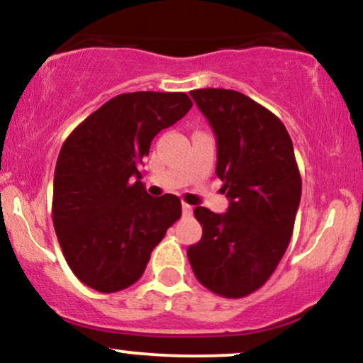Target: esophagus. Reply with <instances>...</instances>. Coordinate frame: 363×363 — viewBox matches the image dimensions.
I'll return each instance as SVG.
<instances>
[{"label": "esophagus", "mask_w": 363, "mask_h": 363, "mask_svg": "<svg viewBox=\"0 0 363 363\" xmlns=\"http://www.w3.org/2000/svg\"><path fill=\"white\" fill-rule=\"evenodd\" d=\"M191 213H193V206H189L187 203H182V215L189 216Z\"/></svg>", "instance_id": "34e87169"}]
</instances>
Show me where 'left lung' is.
I'll return each instance as SVG.
<instances>
[{
	"label": "left lung",
	"instance_id": "obj_1",
	"mask_svg": "<svg viewBox=\"0 0 363 363\" xmlns=\"http://www.w3.org/2000/svg\"><path fill=\"white\" fill-rule=\"evenodd\" d=\"M216 136V176L230 199L227 213L196 206L201 240L187 259L203 286L240 298L269 280L294 232L302 179L294 145L272 111L227 89L189 91Z\"/></svg>",
	"mask_w": 363,
	"mask_h": 363
}]
</instances>
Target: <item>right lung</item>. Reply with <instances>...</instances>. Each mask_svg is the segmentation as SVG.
Masks as SVG:
<instances>
[{
	"label": "right lung",
	"instance_id": "obj_1",
	"mask_svg": "<svg viewBox=\"0 0 363 363\" xmlns=\"http://www.w3.org/2000/svg\"><path fill=\"white\" fill-rule=\"evenodd\" d=\"M191 107L184 91L121 94L62 143L52 223L66 262L90 289L114 294L138 281L155 245L181 218V199L150 196L140 165L158 133Z\"/></svg>",
	"mask_w": 363,
	"mask_h": 363
}]
</instances>
